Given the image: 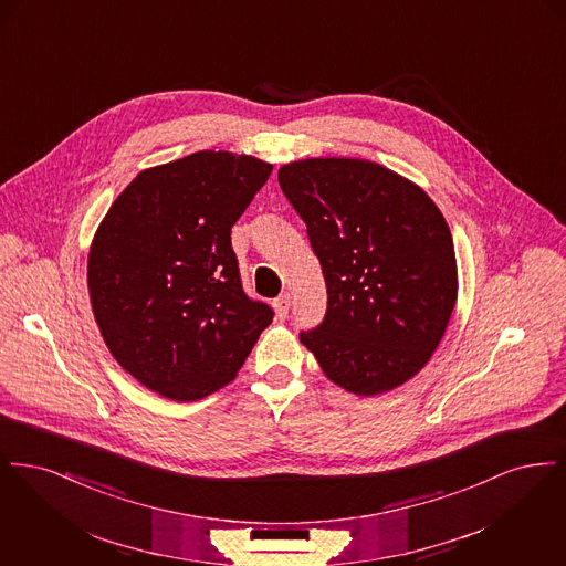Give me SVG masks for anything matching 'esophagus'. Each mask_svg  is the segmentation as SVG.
I'll use <instances>...</instances> for the list:
<instances>
[{
	"label": "esophagus",
	"mask_w": 566,
	"mask_h": 566,
	"mask_svg": "<svg viewBox=\"0 0 566 566\" xmlns=\"http://www.w3.org/2000/svg\"><path fill=\"white\" fill-rule=\"evenodd\" d=\"M273 310H275L277 318L284 321V318L289 316V310H291V295L277 296V298L273 301Z\"/></svg>",
	"instance_id": "1"
}]
</instances>
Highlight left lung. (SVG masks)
Returning a JSON list of instances; mask_svg holds the SVG:
<instances>
[{
    "label": "left lung",
    "mask_w": 566,
    "mask_h": 566,
    "mask_svg": "<svg viewBox=\"0 0 566 566\" xmlns=\"http://www.w3.org/2000/svg\"><path fill=\"white\" fill-rule=\"evenodd\" d=\"M280 187L307 227L328 305L303 331L324 376L374 397L416 376L437 350L457 305V254L431 197L365 159L286 163Z\"/></svg>",
    "instance_id": "left-lung-1"
}]
</instances>
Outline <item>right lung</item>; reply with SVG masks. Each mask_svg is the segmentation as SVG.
Returning <instances> with one entry per match:
<instances>
[{
    "instance_id": "right-lung-1",
    "label": "right lung",
    "mask_w": 566,
    "mask_h": 566,
    "mask_svg": "<svg viewBox=\"0 0 566 566\" xmlns=\"http://www.w3.org/2000/svg\"><path fill=\"white\" fill-rule=\"evenodd\" d=\"M271 169L227 150L148 167L95 231V323L116 363L165 399L189 403L233 381L273 321L243 293L231 248V227Z\"/></svg>"
}]
</instances>
